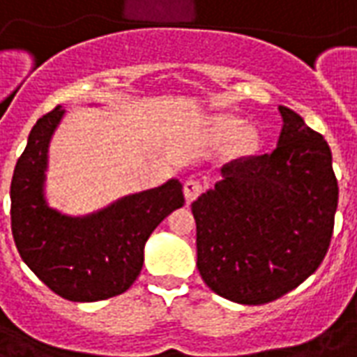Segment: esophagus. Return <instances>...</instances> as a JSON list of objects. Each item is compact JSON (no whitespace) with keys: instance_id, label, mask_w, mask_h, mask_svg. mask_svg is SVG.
<instances>
[{"instance_id":"1","label":"esophagus","mask_w":357,"mask_h":357,"mask_svg":"<svg viewBox=\"0 0 357 357\" xmlns=\"http://www.w3.org/2000/svg\"><path fill=\"white\" fill-rule=\"evenodd\" d=\"M202 189H204V187H202V183L199 179H185V183H183V195H185L187 202H193L195 199L202 193Z\"/></svg>"}]
</instances>
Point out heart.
<instances>
[{"label": "heart", "mask_w": 357, "mask_h": 357, "mask_svg": "<svg viewBox=\"0 0 357 357\" xmlns=\"http://www.w3.org/2000/svg\"><path fill=\"white\" fill-rule=\"evenodd\" d=\"M212 130H214V135H216L218 139H233V137H237L235 145H237V151L243 153V155H250L258 147V133H256L255 128H245V122L237 116L220 114L214 120Z\"/></svg>", "instance_id": "obj_1"}]
</instances>
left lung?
<instances>
[{
    "instance_id": "1",
    "label": "left lung",
    "mask_w": 357,
    "mask_h": 357,
    "mask_svg": "<svg viewBox=\"0 0 357 357\" xmlns=\"http://www.w3.org/2000/svg\"><path fill=\"white\" fill-rule=\"evenodd\" d=\"M279 112L277 147L225 164L191 204L202 281L247 306L283 296L319 268L338 204L327 141L294 110Z\"/></svg>"
}]
</instances>
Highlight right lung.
I'll use <instances>...</instances> for the list:
<instances>
[{
    "label": "right lung",
    "instance_id": "obj_1",
    "mask_svg": "<svg viewBox=\"0 0 357 357\" xmlns=\"http://www.w3.org/2000/svg\"><path fill=\"white\" fill-rule=\"evenodd\" d=\"M65 110L43 114L28 135L11 181V229L22 262L51 291L73 302L122 294L143 268V248L155 227L183 206V185L128 195L88 216H66L45 201L50 141Z\"/></svg>",
    "mask_w": 357,
    "mask_h": 357
}]
</instances>
